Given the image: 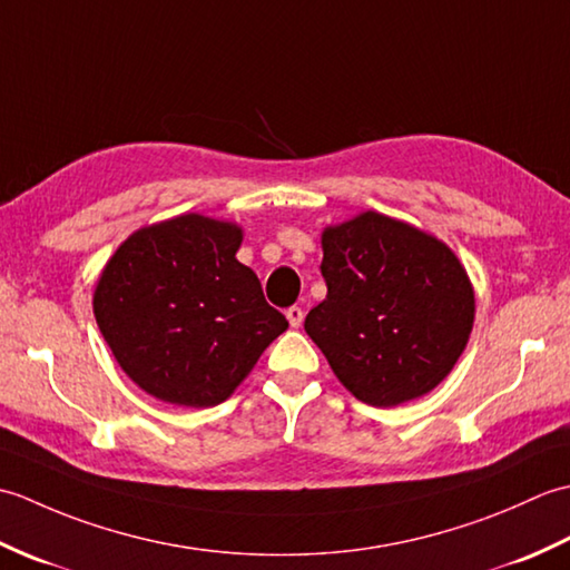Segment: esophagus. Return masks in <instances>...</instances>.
Masks as SVG:
<instances>
[{
    "mask_svg": "<svg viewBox=\"0 0 570 570\" xmlns=\"http://www.w3.org/2000/svg\"><path fill=\"white\" fill-rule=\"evenodd\" d=\"M304 308L301 306H292V308H286V318H288V323H292V328H298L301 323H304Z\"/></svg>",
    "mask_w": 570,
    "mask_h": 570,
    "instance_id": "34e87169",
    "label": "esophagus"
}]
</instances>
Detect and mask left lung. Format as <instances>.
I'll return each mask as SVG.
<instances>
[{
	"instance_id": "1",
	"label": "left lung",
	"mask_w": 570,
	"mask_h": 570,
	"mask_svg": "<svg viewBox=\"0 0 570 570\" xmlns=\"http://www.w3.org/2000/svg\"><path fill=\"white\" fill-rule=\"evenodd\" d=\"M328 286L304 328L370 406L429 394L463 355L475 292L451 247L374 210L323 229Z\"/></svg>"
}]
</instances>
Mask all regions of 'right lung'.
Returning <instances> with one entry per match:
<instances>
[{
  "mask_svg": "<svg viewBox=\"0 0 570 570\" xmlns=\"http://www.w3.org/2000/svg\"><path fill=\"white\" fill-rule=\"evenodd\" d=\"M242 229L198 213L137 229L105 264L92 311L119 367L166 404L225 402L288 321L237 262Z\"/></svg>",
  "mask_w": 570,
  "mask_h": 570,
  "instance_id": "right-lung-1",
  "label": "right lung"
}]
</instances>
